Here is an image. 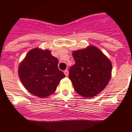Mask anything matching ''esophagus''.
I'll return each instance as SVG.
<instances>
[{
  "label": "esophagus",
  "instance_id": "34e87169",
  "mask_svg": "<svg viewBox=\"0 0 132 132\" xmlns=\"http://www.w3.org/2000/svg\"><path fill=\"white\" fill-rule=\"evenodd\" d=\"M64 74H65V75H66V77H67V76H68V71L67 70H65L64 71Z\"/></svg>",
  "mask_w": 132,
  "mask_h": 132
}]
</instances>
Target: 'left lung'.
<instances>
[{"label": "left lung", "mask_w": 132, "mask_h": 132, "mask_svg": "<svg viewBox=\"0 0 132 132\" xmlns=\"http://www.w3.org/2000/svg\"><path fill=\"white\" fill-rule=\"evenodd\" d=\"M73 57L75 64L69 69V79L75 91L85 97L95 96L110 80V60L93 46L73 52Z\"/></svg>", "instance_id": "left-lung-1"}]
</instances>
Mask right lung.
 I'll return each instance as SVG.
<instances>
[{"label":"right lung","instance_id":"1","mask_svg":"<svg viewBox=\"0 0 132 132\" xmlns=\"http://www.w3.org/2000/svg\"><path fill=\"white\" fill-rule=\"evenodd\" d=\"M19 75L25 88L39 97L53 94L65 77L58 68V59L48 50H30L19 65Z\"/></svg>","mask_w":132,"mask_h":132}]
</instances>
